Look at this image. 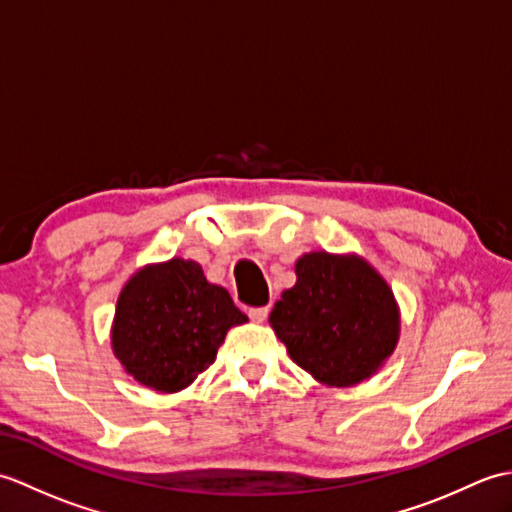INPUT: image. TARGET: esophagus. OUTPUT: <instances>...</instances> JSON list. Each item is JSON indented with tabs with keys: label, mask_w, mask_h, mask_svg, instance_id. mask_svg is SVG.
Here are the masks:
<instances>
[{
	"label": "esophagus",
	"mask_w": 512,
	"mask_h": 512,
	"mask_svg": "<svg viewBox=\"0 0 512 512\" xmlns=\"http://www.w3.org/2000/svg\"><path fill=\"white\" fill-rule=\"evenodd\" d=\"M248 317L253 319L255 323H264L268 317V308H250L248 310Z\"/></svg>",
	"instance_id": "1"
}]
</instances>
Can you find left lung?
<instances>
[{"instance_id": "1", "label": "left lung", "mask_w": 512, "mask_h": 512, "mask_svg": "<svg viewBox=\"0 0 512 512\" xmlns=\"http://www.w3.org/2000/svg\"><path fill=\"white\" fill-rule=\"evenodd\" d=\"M295 273L297 284L270 312L292 361L332 387H352L376 374L400 334L387 281L363 257L325 250L299 257Z\"/></svg>"}]
</instances>
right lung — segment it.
<instances>
[{"label": "right lung", "instance_id": "obj_1", "mask_svg": "<svg viewBox=\"0 0 512 512\" xmlns=\"http://www.w3.org/2000/svg\"><path fill=\"white\" fill-rule=\"evenodd\" d=\"M222 286L191 259L140 268L116 301L112 350L140 385L173 394L215 361L233 325L246 323Z\"/></svg>", "mask_w": 512, "mask_h": 512}]
</instances>
